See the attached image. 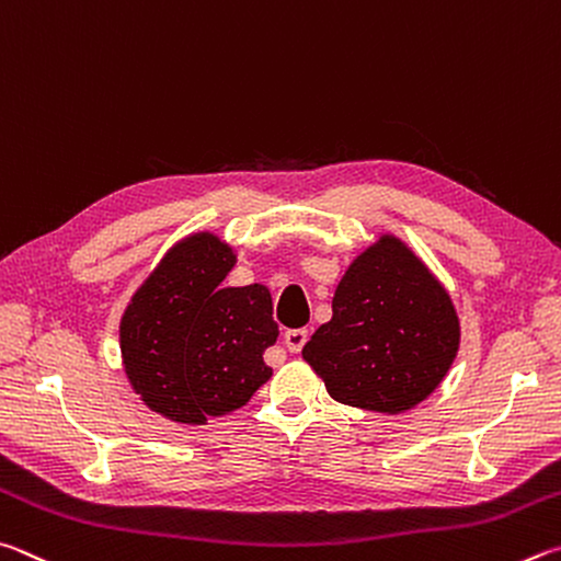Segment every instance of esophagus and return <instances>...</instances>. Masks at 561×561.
<instances>
[{
    "instance_id": "34e87169",
    "label": "esophagus",
    "mask_w": 561,
    "mask_h": 561,
    "mask_svg": "<svg viewBox=\"0 0 561 561\" xmlns=\"http://www.w3.org/2000/svg\"><path fill=\"white\" fill-rule=\"evenodd\" d=\"M283 342H286V347L290 352H300L302 345H306V342H308V330L306 328L286 330V335H283Z\"/></svg>"
}]
</instances>
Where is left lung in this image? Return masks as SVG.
<instances>
[{
    "label": "left lung",
    "mask_w": 561,
    "mask_h": 561,
    "mask_svg": "<svg viewBox=\"0 0 561 561\" xmlns=\"http://www.w3.org/2000/svg\"><path fill=\"white\" fill-rule=\"evenodd\" d=\"M458 337L448 293L404 243L385 236L350 265L332 320L302 357L340 404L397 414L440 385Z\"/></svg>",
    "instance_id": "obj_1"
}]
</instances>
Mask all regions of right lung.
<instances>
[{
	"instance_id": "obj_1",
	"label": "right lung",
	"mask_w": 561,
	"mask_h": 561,
	"mask_svg": "<svg viewBox=\"0 0 561 561\" xmlns=\"http://www.w3.org/2000/svg\"><path fill=\"white\" fill-rule=\"evenodd\" d=\"M236 255L196 233L164 255L121 322L125 371L157 414L204 424L241 409L273 375L263 362L278 337L271 293L224 288Z\"/></svg>"
}]
</instances>
